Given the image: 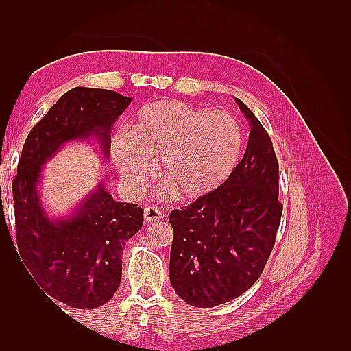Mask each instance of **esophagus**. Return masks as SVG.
I'll return each mask as SVG.
<instances>
[{
	"instance_id": "esophagus-1",
	"label": "esophagus",
	"mask_w": 351,
	"mask_h": 351,
	"mask_svg": "<svg viewBox=\"0 0 351 351\" xmlns=\"http://www.w3.org/2000/svg\"><path fill=\"white\" fill-rule=\"evenodd\" d=\"M143 218H145L146 222H155V221L162 219L164 215H162V210L159 209V208L147 206V208H145V210H143Z\"/></svg>"
}]
</instances>
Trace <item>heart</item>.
<instances>
[{"label": "heart", "mask_w": 351, "mask_h": 351, "mask_svg": "<svg viewBox=\"0 0 351 351\" xmlns=\"http://www.w3.org/2000/svg\"><path fill=\"white\" fill-rule=\"evenodd\" d=\"M241 149V127L231 114L158 101L137 112L129 130L112 137L111 159L130 192H141L159 159L158 178L165 193L196 200L227 182Z\"/></svg>", "instance_id": "heart-1"}]
</instances>
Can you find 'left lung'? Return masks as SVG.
I'll return each instance as SVG.
<instances>
[{
    "mask_svg": "<svg viewBox=\"0 0 351 351\" xmlns=\"http://www.w3.org/2000/svg\"><path fill=\"white\" fill-rule=\"evenodd\" d=\"M236 102L250 124L243 159L215 192L169 214V281L202 309L237 299L258 281L282 214L271 137L247 105Z\"/></svg>",
    "mask_w": 351,
    "mask_h": 351,
    "instance_id": "obj_1",
    "label": "left lung"
}]
</instances>
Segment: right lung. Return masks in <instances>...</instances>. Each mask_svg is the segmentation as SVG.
Listing matches in <instances>:
<instances>
[{
    "instance_id": "right-lung-1",
    "label": "right lung",
    "mask_w": 351,
    "mask_h": 351,
    "mask_svg": "<svg viewBox=\"0 0 351 351\" xmlns=\"http://www.w3.org/2000/svg\"><path fill=\"white\" fill-rule=\"evenodd\" d=\"M132 101L107 89L66 92L30 130L17 165L13 200L19 254L51 299L74 309H95L111 300L121 281L125 241L142 228L143 210L112 199L99 180L70 214L51 217L39 196L42 171L70 142L97 141L107 161L112 125Z\"/></svg>"
}]
</instances>
